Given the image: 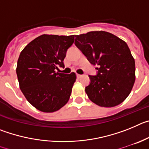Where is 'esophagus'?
Masks as SVG:
<instances>
[{
    "label": "esophagus",
    "mask_w": 149,
    "mask_h": 149,
    "mask_svg": "<svg viewBox=\"0 0 149 149\" xmlns=\"http://www.w3.org/2000/svg\"><path fill=\"white\" fill-rule=\"evenodd\" d=\"M82 76L83 75H81V74H77V78H81V77H82Z\"/></svg>",
    "instance_id": "obj_1"
}]
</instances>
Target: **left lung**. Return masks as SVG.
Masks as SVG:
<instances>
[{
	"instance_id": "obj_1",
	"label": "left lung",
	"mask_w": 149,
	"mask_h": 149,
	"mask_svg": "<svg viewBox=\"0 0 149 149\" xmlns=\"http://www.w3.org/2000/svg\"><path fill=\"white\" fill-rule=\"evenodd\" d=\"M75 45L90 63L97 65V75H89L85 89L93 103L104 107L120 104L129 95L135 81V61L125 41L105 31L75 36Z\"/></svg>"
}]
</instances>
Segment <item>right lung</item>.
Here are the masks:
<instances>
[{
	"mask_svg": "<svg viewBox=\"0 0 149 149\" xmlns=\"http://www.w3.org/2000/svg\"><path fill=\"white\" fill-rule=\"evenodd\" d=\"M74 36L43 34L22 50L16 67L19 87L30 104L44 113L62 108L70 98L76 74L56 72L64 67Z\"/></svg>",
	"mask_w": 149,
	"mask_h": 149,
	"instance_id": "right-lung-1",
	"label": "right lung"
}]
</instances>
